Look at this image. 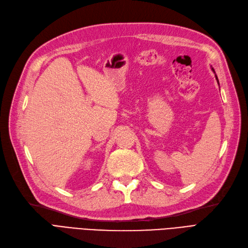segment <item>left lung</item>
Here are the masks:
<instances>
[{"instance_id": "8db88e82", "label": "left lung", "mask_w": 248, "mask_h": 248, "mask_svg": "<svg viewBox=\"0 0 248 248\" xmlns=\"http://www.w3.org/2000/svg\"><path fill=\"white\" fill-rule=\"evenodd\" d=\"M211 70H212V71H213V73H215V74H216V72H215V70H213V67H212V69H211ZM216 79H217V75H216ZM217 83H218V80H217Z\"/></svg>"}]
</instances>
